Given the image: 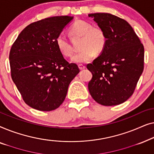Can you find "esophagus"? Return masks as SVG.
Instances as JSON below:
<instances>
[{"instance_id": "esophagus-1", "label": "esophagus", "mask_w": 154, "mask_h": 154, "mask_svg": "<svg viewBox=\"0 0 154 154\" xmlns=\"http://www.w3.org/2000/svg\"><path fill=\"white\" fill-rule=\"evenodd\" d=\"M79 67L80 70H83V69H85V66H84V65H83V64H79Z\"/></svg>"}]
</instances>
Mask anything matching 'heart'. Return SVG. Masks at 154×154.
I'll return each instance as SVG.
<instances>
[{
	"label": "heart",
	"mask_w": 154,
	"mask_h": 154,
	"mask_svg": "<svg viewBox=\"0 0 154 154\" xmlns=\"http://www.w3.org/2000/svg\"><path fill=\"white\" fill-rule=\"evenodd\" d=\"M73 36L82 37L80 44L81 50L71 59L76 64L87 63L93 59L94 54H100L104 50L106 44V35L102 29L92 26L90 23L83 20H77L69 29ZM57 48L61 54L66 57H71L73 49L66 38L60 35L56 38Z\"/></svg>",
	"instance_id": "b5f03b06"
}]
</instances>
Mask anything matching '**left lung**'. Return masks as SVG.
Returning a JSON list of instances; mask_svg holds the SVG:
<instances>
[{
	"mask_svg": "<svg viewBox=\"0 0 154 154\" xmlns=\"http://www.w3.org/2000/svg\"><path fill=\"white\" fill-rule=\"evenodd\" d=\"M106 35L104 50L87 68L92 74L88 90L104 106L125 102L132 95L144 70V48L125 20L109 13L89 14Z\"/></svg>",
	"mask_w": 154,
	"mask_h": 154,
	"instance_id": "1",
	"label": "left lung"
}]
</instances>
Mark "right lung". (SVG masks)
I'll use <instances>...</instances> for the list:
<instances>
[{"label": "right lung", "instance_id": "1", "mask_svg": "<svg viewBox=\"0 0 154 154\" xmlns=\"http://www.w3.org/2000/svg\"><path fill=\"white\" fill-rule=\"evenodd\" d=\"M73 18L57 16L31 23L12 45V79L31 108L42 111L57 109L80 72L77 64L67 62L56 45L57 37Z\"/></svg>", "mask_w": 154, "mask_h": 154}]
</instances>
